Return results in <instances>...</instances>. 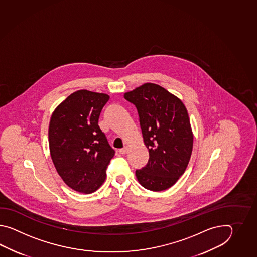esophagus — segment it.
<instances>
[{"label": "esophagus", "mask_w": 257, "mask_h": 257, "mask_svg": "<svg viewBox=\"0 0 257 257\" xmlns=\"http://www.w3.org/2000/svg\"><path fill=\"white\" fill-rule=\"evenodd\" d=\"M127 151H128V147L125 146V147L122 148V149H119V153L120 154H125V153H127Z\"/></svg>", "instance_id": "1"}]
</instances>
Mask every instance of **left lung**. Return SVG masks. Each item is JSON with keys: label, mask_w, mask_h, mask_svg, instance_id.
Returning <instances> with one entry per match:
<instances>
[{"label": "left lung", "mask_w": 257, "mask_h": 257, "mask_svg": "<svg viewBox=\"0 0 257 257\" xmlns=\"http://www.w3.org/2000/svg\"><path fill=\"white\" fill-rule=\"evenodd\" d=\"M124 97L136 105L150 154L146 167L137 170V179L149 190H166L185 173L191 158L194 134L186 105L153 82L125 93Z\"/></svg>", "instance_id": "8db88e82"}]
</instances>
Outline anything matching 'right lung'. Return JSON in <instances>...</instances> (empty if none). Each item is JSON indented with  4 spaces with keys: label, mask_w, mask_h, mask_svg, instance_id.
<instances>
[{
    "label": "right lung",
    "mask_w": 257,
    "mask_h": 257,
    "mask_svg": "<svg viewBox=\"0 0 257 257\" xmlns=\"http://www.w3.org/2000/svg\"><path fill=\"white\" fill-rule=\"evenodd\" d=\"M106 93L79 90L55 108L49 126V153L55 168L74 191L91 194L103 185L114 157L98 119Z\"/></svg>",
    "instance_id": "1"
}]
</instances>
